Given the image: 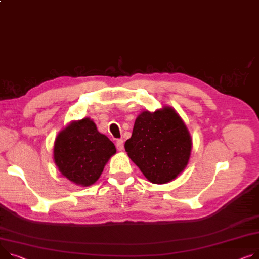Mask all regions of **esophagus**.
I'll return each mask as SVG.
<instances>
[{"instance_id":"obj_1","label":"esophagus","mask_w":259,"mask_h":259,"mask_svg":"<svg viewBox=\"0 0 259 259\" xmlns=\"http://www.w3.org/2000/svg\"><path fill=\"white\" fill-rule=\"evenodd\" d=\"M115 146H116V149H117L118 151H122V150L124 149V141H123L122 139H118V140H116V142H115Z\"/></svg>"}]
</instances>
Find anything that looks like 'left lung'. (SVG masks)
<instances>
[{
    "mask_svg": "<svg viewBox=\"0 0 259 259\" xmlns=\"http://www.w3.org/2000/svg\"><path fill=\"white\" fill-rule=\"evenodd\" d=\"M125 149L149 181L163 184L185 168L192 140L178 113L164 107L155 112L144 111L137 116Z\"/></svg>",
    "mask_w": 259,
    "mask_h": 259,
    "instance_id": "8db88e82",
    "label": "left lung"
}]
</instances>
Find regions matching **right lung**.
<instances>
[{
	"mask_svg": "<svg viewBox=\"0 0 259 259\" xmlns=\"http://www.w3.org/2000/svg\"><path fill=\"white\" fill-rule=\"evenodd\" d=\"M113 143L101 134L89 117L73 122L57 136L54 160L60 173L83 186L94 184L108 159L115 154Z\"/></svg>",
	"mask_w": 259,
	"mask_h": 259,
	"instance_id": "obj_1",
	"label": "right lung"
}]
</instances>
